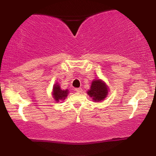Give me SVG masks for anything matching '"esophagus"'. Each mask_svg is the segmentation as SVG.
<instances>
[{
	"instance_id": "esophagus-1",
	"label": "esophagus",
	"mask_w": 156,
	"mask_h": 156,
	"mask_svg": "<svg viewBox=\"0 0 156 156\" xmlns=\"http://www.w3.org/2000/svg\"><path fill=\"white\" fill-rule=\"evenodd\" d=\"M74 90H75V91L76 92H81V91H82V89H81V88H76V89H74Z\"/></svg>"
}]
</instances>
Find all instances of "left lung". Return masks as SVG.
Returning a JSON list of instances; mask_svg holds the SVG:
<instances>
[{"instance_id":"8db88e82","label":"left lung","mask_w":156,"mask_h":156,"mask_svg":"<svg viewBox=\"0 0 156 156\" xmlns=\"http://www.w3.org/2000/svg\"><path fill=\"white\" fill-rule=\"evenodd\" d=\"M87 93L90 97H92L93 100L99 101L105 99L108 94V87L101 80H94L91 83V89Z\"/></svg>"}]
</instances>
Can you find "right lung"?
I'll list each match as a JSON object with an SVG mask.
<instances>
[{
	"instance_id": "right-lung-1",
	"label": "right lung",
	"mask_w": 156,
	"mask_h": 156,
	"mask_svg": "<svg viewBox=\"0 0 156 156\" xmlns=\"http://www.w3.org/2000/svg\"><path fill=\"white\" fill-rule=\"evenodd\" d=\"M68 90H62L59 84H56L53 87V97L55 101H59V100L65 99L67 97Z\"/></svg>"
}]
</instances>
